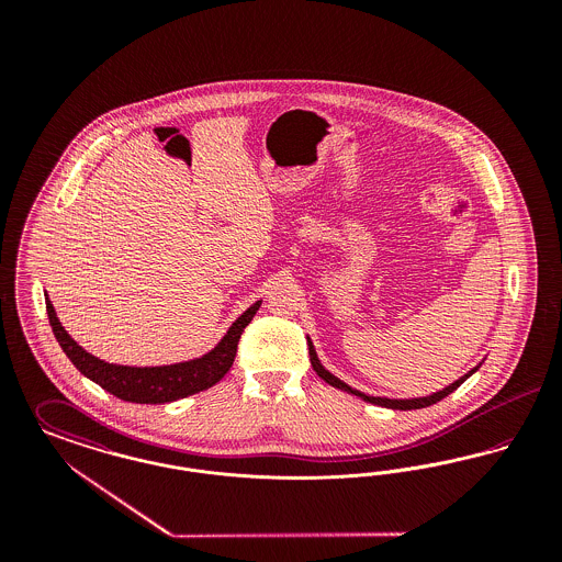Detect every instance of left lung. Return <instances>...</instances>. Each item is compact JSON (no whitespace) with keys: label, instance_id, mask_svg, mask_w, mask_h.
I'll list each match as a JSON object with an SVG mask.
<instances>
[{"label":"left lung","instance_id":"obj_1","mask_svg":"<svg viewBox=\"0 0 562 562\" xmlns=\"http://www.w3.org/2000/svg\"><path fill=\"white\" fill-rule=\"evenodd\" d=\"M307 346H310V360H312V367H314V371L318 373L321 379H324L328 385H333V387H337V390H344V392H348V394H353V396H358V398H362V401L371 402V404H376V406H385V408H394V411H413V408H424V406H429V404H436L438 401H442V398H447L449 394H453L454 390L470 376V374L476 373L479 371V367H474L470 373L463 374V376H459L454 383L451 385H447L445 390H440V392H436V394H431V396H424V398H381V396H369V394H364V392H358V390H353V387H349L346 381H341L339 376H335L333 373H328L324 367H322L321 360H318V353H316V349H314V344H312V339L307 337Z\"/></svg>","mask_w":562,"mask_h":562}]
</instances>
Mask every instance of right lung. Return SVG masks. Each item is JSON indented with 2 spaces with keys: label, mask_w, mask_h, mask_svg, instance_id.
Listing matches in <instances>:
<instances>
[{
  "label": "right lung",
  "mask_w": 562,
  "mask_h": 562,
  "mask_svg": "<svg viewBox=\"0 0 562 562\" xmlns=\"http://www.w3.org/2000/svg\"><path fill=\"white\" fill-rule=\"evenodd\" d=\"M259 307H261V301L252 303L240 318L229 326L223 339L202 358L166 364V367H122V364H109L78 346L56 318L53 303L46 294V312L50 318L54 337L67 353V358L74 362V367L90 381L99 383L115 398L136 402V404H164V402L188 398L191 394L213 387L214 383L221 381L232 369L241 333L255 318Z\"/></svg>",
  "instance_id": "add662e5"
}]
</instances>
